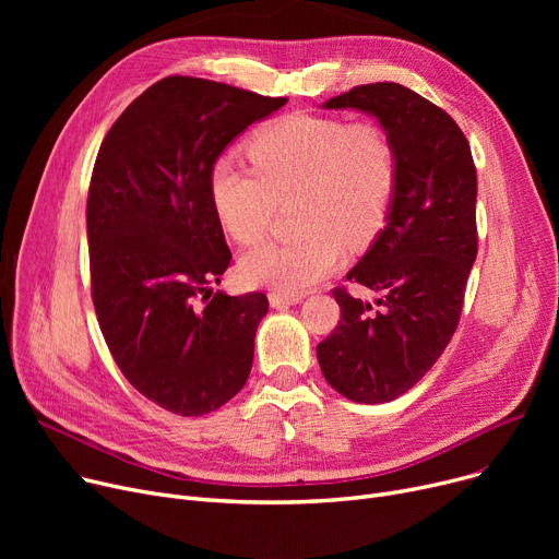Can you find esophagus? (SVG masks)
<instances>
[{"label":"esophagus","instance_id":"esophagus-1","mask_svg":"<svg viewBox=\"0 0 559 559\" xmlns=\"http://www.w3.org/2000/svg\"><path fill=\"white\" fill-rule=\"evenodd\" d=\"M301 299H304V295H285V292H272V295H270L272 308L295 306V304H301Z\"/></svg>","mask_w":559,"mask_h":559}]
</instances>
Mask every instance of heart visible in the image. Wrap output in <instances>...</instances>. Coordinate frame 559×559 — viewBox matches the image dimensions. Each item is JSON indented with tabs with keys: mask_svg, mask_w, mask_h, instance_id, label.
<instances>
[{
	"mask_svg": "<svg viewBox=\"0 0 559 559\" xmlns=\"http://www.w3.org/2000/svg\"><path fill=\"white\" fill-rule=\"evenodd\" d=\"M253 167L219 156L209 171L213 211L235 242L267 230L276 201L297 194L292 240H267L240 258L247 285L299 295L344 260V240L369 245L396 192V150L383 127L333 117L289 115L249 142Z\"/></svg>",
	"mask_w": 559,
	"mask_h": 559,
	"instance_id": "obj_1",
	"label": "heart"
}]
</instances>
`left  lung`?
Listing matches in <instances>:
<instances>
[{
	"label": "left lung",
	"mask_w": 559,
	"mask_h": 559,
	"mask_svg": "<svg viewBox=\"0 0 559 559\" xmlns=\"http://www.w3.org/2000/svg\"><path fill=\"white\" fill-rule=\"evenodd\" d=\"M376 117L396 150V192L385 228L335 289L337 329L317 346L329 385L356 403H388L415 388L444 354L478 253L476 167L453 117L401 83H367L321 104Z\"/></svg>",
	"instance_id": "left-lung-1"
}]
</instances>
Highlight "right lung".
I'll return each instance as SVG.
<instances>
[{
    "label": "right lung",
    "mask_w": 559,
    "mask_h": 559,
    "mask_svg": "<svg viewBox=\"0 0 559 559\" xmlns=\"http://www.w3.org/2000/svg\"><path fill=\"white\" fill-rule=\"evenodd\" d=\"M285 104L167 76L99 146L85 209L99 329L129 383L174 415L213 413L249 378L267 297L215 292L199 306L230 264L209 171L247 127Z\"/></svg>",
    "instance_id": "right-lung-1"
}]
</instances>
